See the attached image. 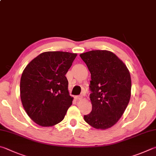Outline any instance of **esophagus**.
Returning <instances> with one entry per match:
<instances>
[{
	"label": "esophagus",
	"mask_w": 156,
	"mask_h": 156,
	"mask_svg": "<svg viewBox=\"0 0 156 156\" xmlns=\"http://www.w3.org/2000/svg\"><path fill=\"white\" fill-rule=\"evenodd\" d=\"M82 99H83V97H82V96H80V95L76 96V97H75V100H77V101H80V100H82Z\"/></svg>",
	"instance_id": "esophagus-1"
}]
</instances>
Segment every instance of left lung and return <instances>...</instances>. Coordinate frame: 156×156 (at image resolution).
<instances>
[{
  "label": "left lung",
  "mask_w": 156,
  "mask_h": 156,
  "mask_svg": "<svg viewBox=\"0 0 156 156\" xmlns=\"http://www.w3.org/2000/svg\"><path fill=\"white\" fill-rule=\"evenodd\" d=\"M91 76L89 89L92 110L84 119L96 129L114 126L126 109L131 95V78L122 61L107 50L80 55Z\"/></svg>",
  "instance_id": "8db88e82"
}]
</instances>
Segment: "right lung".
I'll list each match as a JSON object with an SVG mask.
<instances>
[{"label": "right lung", "mask_w": 156, "mask_h": 156, "mask_svg": "<svg viewBox=\"0 0 156 156\" xmlns=\"http://www.w3.org/2000/svg\"><path fill=\"white\" fill-rule=\"evenodd\" d=\"M77 55L67 52L40 54L25 67L20 80V98L25 111L44 127L60 123L72 105L66 77Z\"/></svg>", "instance_id": "add662e5"}]
</instances>
